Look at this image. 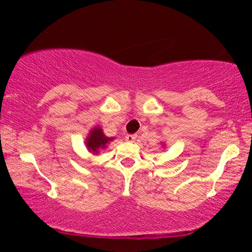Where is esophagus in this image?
Here are the masks:
<instances>
[{
	"label": "esophagus",
	"mask_w": 252,
	"mask_h": 252,
	"mask_svg": "<svg viewBox=\"0 0 252 252\" xmlns=\"http://www.w3.org/2000/svg\"><path fill=\"white\" fill-rule=\"evenodd\" d=\"M136 137H137V136L134 135V134H127L125 139H126L127 142H134V141L136 140Z\"/></svg>",
	"instance_id": "1"
}]
</instances>
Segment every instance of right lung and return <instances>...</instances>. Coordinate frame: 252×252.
Masks as SVG:
<instances>
[{
    "mask_svg": "<svg viewBox=\"0 0 252 252\" xmlns=\"http://www.w3.org/2000/svg\"><path fill=\"white\" fill-rule=\"evenodd\" d=\"M115 140V137L106 136L103 129L99 126H95L89 130L85 139V144L87 150L93 155H98L99 151L104 150L110 142Z\"/></svg>",
    "mask_w": 252,
    "mask_h": 252,
    "instance_id": "obj_1",
    "label": "right lung"
}]
</instances>
